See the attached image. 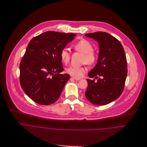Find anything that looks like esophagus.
<instances>
[{
  "label": "esophagus",
  "mask_w": 147,
  "mask_h": 147,
  "mask_svg": "<svg viewBox=\"0 0 147 147\" xmlns=\"http://www.w3.org/2000/svg\"><path fill=\"white\" fill-rule=\"evenodd\" d=\"M72 79H74V80H76V81L79 80H80V79H81L80 78H72Z\"/></svg>",
  "instance_id": "1"
}]
</instances>
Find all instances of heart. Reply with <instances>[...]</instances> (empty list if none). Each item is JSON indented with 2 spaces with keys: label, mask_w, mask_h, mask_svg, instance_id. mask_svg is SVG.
<instances>
[{
  "label": "heart",
  "mask_w": 147,
  "mask_h": 147,
  "mask_svg": "<svg viewBox=\"0 0 147 147\" xmlns=\"http://www.w3.org/2000/svg\"><path fill=\"white\" fill-rule=\"evenodd\" d=\"M74 49L83 54L82 63L89 65L94 64L97 60V54L93 50V47L92 43L86 39H81L74 45ZM61 60L64 64H68L70 61L71 54L67 48H64L60 52ZM86 68L83 67L70 66L66 68V72L71 76L79 78L85 72Z\"/></svg>",
  "instance_id": "obj_1"
}]
</instances>
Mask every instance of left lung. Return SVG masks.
<instances>
[{"mask_svg":"<svg viewBox=\"0 0 147 147\" xmlns=\"http://www.w3.org/2000/svg\"><path fill=\"white\" fill-rule=\"evenodd\" d=\"M85 36L93 38L98 43L97 63L89 72L88 86L85 96L94 105L108 104L121 95L127 74V60L121 42L104 32L87 34Z\"/></svg>","mask_w":147,"mask_h":147,"instance_id":"8db88e82","label":"left lung"}]
</instances>
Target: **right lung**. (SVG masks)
<instances>
[{
    "mask_svg": "<svg viewBox=\"0 0 147 147\" xmlns=\"http://www.w3.org/2000/svg\"><path fill=\"white\" fill-rule=\"evenodd\" d=\"M76 36L48 31L29 43L20 65V81L25 94L35 102L50 105L60 97L69 79L60 58L61 50Z\"/></svg>",
    "mask_w": 147,
    "mask_h": 147,
    "instance_id": "1",
    "label": "right lung"
}]
</instances>
